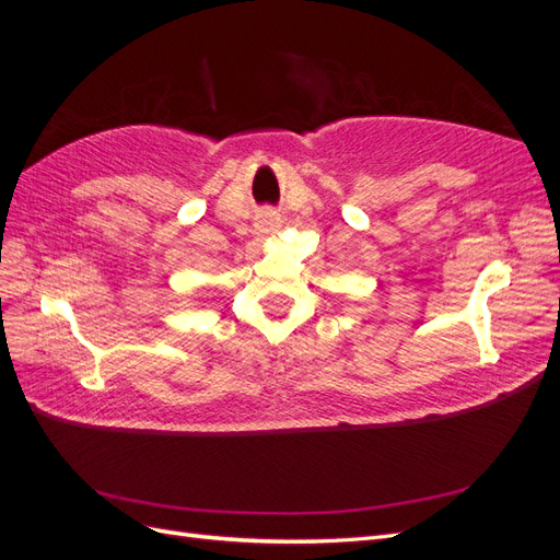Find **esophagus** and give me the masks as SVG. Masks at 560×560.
Segmentation results:
<instances>
[{
	"mask_svg": "<svg viewBox=\"0 0 560 560\" xmlns=\"http://www.w3.org/2000/svg\"><path fill=\"white\" fill-rule=\"evenodd\" d=\"M278 224H280V217H276V214H264L259 219V229L261 231H270V229H276Z\"/></svg>",
	"mask_w": 560,
	"mask_h": 560,
	"instance_id": "esophagus-1",
	"label": "esophagus"
}]
</instances>
